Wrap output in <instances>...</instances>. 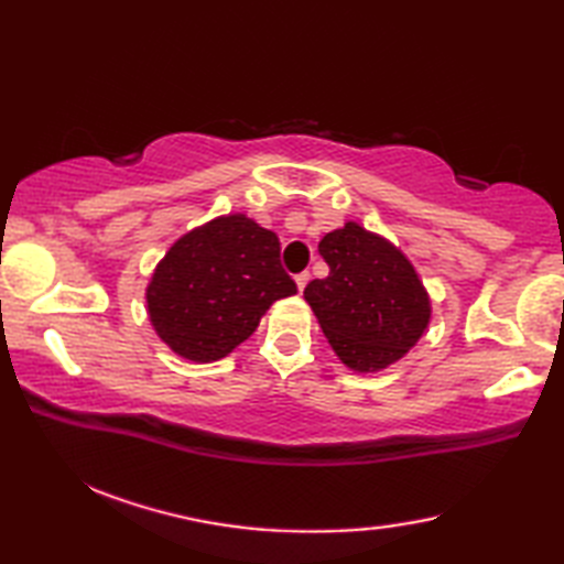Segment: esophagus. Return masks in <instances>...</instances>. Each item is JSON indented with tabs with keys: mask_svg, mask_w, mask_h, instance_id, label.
<instances>
[{
	"mask_svg": "<svg viewBox=\"0 0 564 564\" xmlns=\"http://www.w3.org/2000/svg\"><path fill=\"white\" fill-rule=\"evenodd\" d=\"M307 281H310V273L307 271H303V273H297L295 275V283H297V291H305V285H307Z\"/></svg>",
	"mask_w": 564,
	"mask_h": 564,
	"instance_id": "esophagus-1",
	"label": "esophagus"
}]
</instances>
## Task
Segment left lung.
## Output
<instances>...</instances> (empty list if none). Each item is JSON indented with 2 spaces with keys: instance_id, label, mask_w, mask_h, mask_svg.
<instances>
[{
  "instance_id": "left-lung-1",
  "label": "left lung",
  "mask_w": 564,
  "mask_h": 564,
  "mask_svg": "<svg viewBox=\"0 0 564 564\" xmlns=\"http://www.w3.org/2000/svg\"><path fill=\"white\" fill-rule=\"evenodd\" d=\"M327 279L307 283L305 301L334 354L358 373H376L412 349L431 319V301L412 261L390 239L344 223L319 242Z\"/></svg>"
}]
</instances>
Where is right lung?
<instances>
[{
	"label": "right lung",
	"instance_id": "right-lung-1",
	"mask_svg": "<svg viewBox=\"0 0 564 564\" xmlns=\"http://www.w3.org/2000/svg\"><path fill=\"white\" fill-rule=\"evenodd\" d=\"M295 293L275 232L232 213L176 239L145 301L154 332L174 354L210 364L249 339L275 301Z\"/></svg>",
	"mask_w": 564,
	"mask_h": 564
}]
</instances>
